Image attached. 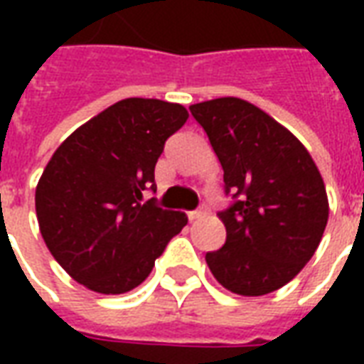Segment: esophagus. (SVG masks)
I'll return each instance as SVG.
<instances>
[{"label":"esophagus","instance_id":"obj_1","mask_svg":"<svg viewBox=\"0 0 364 364\" xmlns=\"http://www.w3.org/2000/svg\"><path fill=\"white\" fill-rule=\"evenodd\" d=\"M205 216H208V208H206V206H200L197 210L189 213V220H200V218H205Z\"/></svg>","mask_w":364,"mask_h":364}]
</instances>
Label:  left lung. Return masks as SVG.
I'll list each match as a JSON object with an SVG mask.
<instances>
[{
    "instance_id": "1",
    "label": "left lung",
    "mask_w": 364,
    "mask_h": 364,
    "mask_svg": "<svg viewBox=\"0 0 364 364\" xmlns=\"http://www.w3.org/2000/svg\"><path fill=\"white\" fill-rule=\"evenodd\" d=\"M189 109L234 198L218 213L226 244L206 253V263L224 289L269 294L292 281L320 245L329 214L323 179L296 136L259 107L220 97Z\"/></svg>"
}]
</instances>
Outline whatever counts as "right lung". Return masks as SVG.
I'll use <instances>...</instances> for the list:
<instances>
[{"label": "right lung", "instance_id": "obj_1", "mask_svg": "<svg viewBox=\"0 0 364 364\" xmlns=\"http://www.w3.org/2000/svg\"><path fill=\"white\" fill-rule=\"evenodd\" d=\"M183 105L130 97L68 136L36 185L44 244L74 281L101 294L136 289L187 224L164 210L154 169L166 140L187 122Z\"/></svg>", "mask_w": 364, "mask_h": 364}]
</instances>
